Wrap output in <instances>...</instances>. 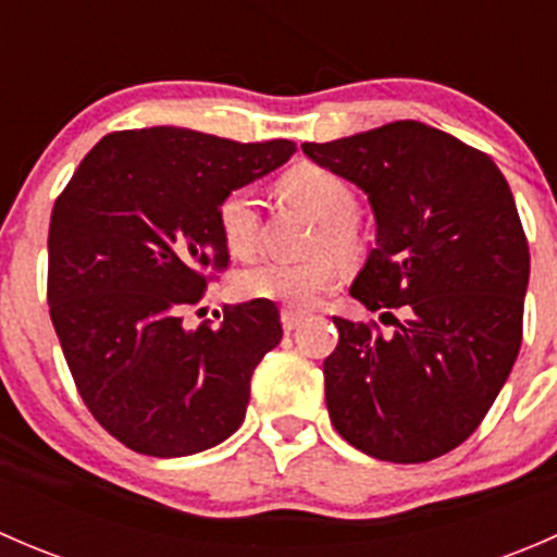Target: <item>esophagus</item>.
I'll use <instances>...</instances> for the list:
<instances>
[{"mask_svg": "<svg viewBox=\"0 0 557 557\" xmlns=\"http://www.w3.org/2000/svg\"><path fill=\"white\" fill-rule=\"evenodd\" d=\"M305 318H307V312L294 310V307H283V310H280V320H283L285 331H296Z\"/></svg>", "mask_w": 557, "mask_h": 557, "instance_id": "34e87169", "label": "esophagus"}]
</instances>
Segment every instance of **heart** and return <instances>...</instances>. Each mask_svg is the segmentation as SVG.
I'll return each mask as SVG.
<instances>
[{
	"label": "heart",
	"instance_id": "obj_1",
	"mask_svg": "<svg viewBox=\"0 0 557 557\" xmlns=\"http://www.w3.org/2000/svg\"><path fill=\"white\" fill-rule=\"evenodd\" d=\"M280 188L290 201L305 207L320 221L318 247H329L334 256L347 258L356 252L358 234L352 228L356 194L350 185L331 170L314 164L294 166L283 174ZM218 226L223 243L234 256H250L261 237V207L252 188H234L218 207ZM334 283V258L329 252L307 261H269L256 263L239 274V294L247 299L280 301L288 307H310Z\"/></svg>",
	"mask_w": 557,
	"mask_h": 557
}]
</instances>
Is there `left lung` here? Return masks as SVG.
I'll return each mask as SVG.
<instances>
[{
	"mask_svg": "<svg viewBox=\"0 0 557 557\" xmlns=\"http://www.w3.org/2000/svg\"><path fill=\"white\" fill-rule=\"evenodd\" d=\"M301 150L372 205L377 245L350 296L404 310L391 336L334 318L331 423L372 458H440L474 434L520 352L531 256L512 190L491 156L420 121Z\"/></svg>",
	"mask_w": 557,
	"mask_h": 557,
	"instance_id": "left-lung-1",
	"label": "left lung"
}]
</instances>
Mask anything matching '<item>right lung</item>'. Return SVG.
<instances>
[{"label": "right lung", "instance_id": "1", "mask_svg": "<svg viewBox=\"0 0 557 557\" xmlns=\"http://www.w3.org/2000/svg\"><path fill=\"white\" fill-rule=\"evenodd\" d=\"M290 139L234 143L194 128L107 134L55 199L48 305L70 372L94 418L134 453L183 458L243 425L250 377L283 339L274 301L185 329L183 312L223 269L218 207L283 166Z\"/></svg>", "mask_w": 557, "mask_h": 557}]
</instances>
